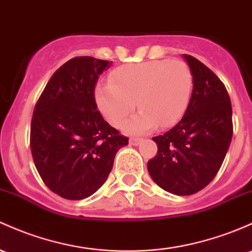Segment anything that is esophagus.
Listing matches in <instances>:
<instances>
[{
  "label": "esophagus",
  "mask_w": 252,
  "mask_h": 252,
  "mask_svg": "<svg viewBox=\"0 0 252 252\" xmlns=\"http://www.w3.org/2000/svg\"><path fill=\"white\" fill-rule=\"evenodd\" d=\"M141 141H142V139H139V137H131V139L129 140V142H130L131 145L137 146L141 142Z\"/></svg>",
  "instance_id": "obj_1"
}]
</instances>
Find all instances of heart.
<instances>
[{"mask_svg":"<svg viewBox=\"0 0 252 252\" xmlns=\"http://www.w3.org/2000/svg\"><path fill=\"white\" fill-rule=\"evenodd\" d=\"M192 91V73L179 60H158L120 67L110 74V82L96 86L99 109L115 126H122L140 107L124 129L145 134L158 124L166 128L182 118Z\"/></svg>","mask_w":252,"mask_h":252,"instance_id":"1","label":"heart"}]
</instances>
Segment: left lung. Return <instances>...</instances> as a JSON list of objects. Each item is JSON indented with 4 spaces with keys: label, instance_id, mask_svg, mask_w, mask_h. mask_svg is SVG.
I'll return each mask as SVG.
<instances>
[{
    "label": "left lung",
    "instance_id": "8db88e82",
    "mask_svg": "<svg viewBox=\"0 0 252 252\" xmlns=\"http://www.w3.org/2000/svg\"><path fill=\"white\" fill-rule=\"evenodd\" d=\"M192 73V93L183 118L153 137L157 156L147 164L152 179L165 191L196 193L217 176L233 134L232 106L225 85L208 67L183 55Z\"/></svg>",
    "mask_w": 252,
    "mask_h": 252
}]
</instances>
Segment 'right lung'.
Masks as SVG:
<instances>
[{
  "instance_id": "add662e5",
  "label": "right lung",
  "mask_w": 252,
  "mask_h": 252,
  "mask_svg": "<svg viewBox=\"0 0 252 252\" xmlns=\"http://www.w3.org/2000/svg\"><path fill=\"white\" fill-rule=\"evenodd\" d=\"M111 62L74 57L55 71L35 104L31 152L35 168L52 192L84 200L105 183L116 153L128 145L96 109L94 88Z\"/></svg>"
}]
</instances>
